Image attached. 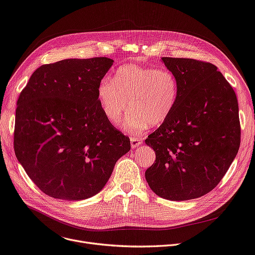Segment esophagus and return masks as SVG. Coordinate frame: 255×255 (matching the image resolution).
<instances>
[{
    "label": "esophagus",
    "instance_id": "34e87169",
    "mask_svg": "<svg viewBox=\"0 0 255 255\" xmlns=\"http://www.w3.org/2000/svg\"><path fill=\"white\" fill-rule=\"evenodd\" d=\"M130 142H131V148L135 149L138 145H140L142 143V139L138 138V137H131Z\"/></svg>",
    "mask_w": 255,
    "mask_h": 255
}]
</instances>
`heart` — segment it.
<instances>
[{
    "mask_svg": "<svg viewBox=\"0 0 255 255\" xmlns=\"http://www.w3.org/2000/svg\"><path fill=\"white\" fill-rule=\"evenodd\" d=\"M179 95L176 75L167 69L139 65H125L114 79L104 77L97 89V98L105 118L116 124L131 105L121 127L126 132H142L151 124L165 123L175 110Z\"/></svg>",
    "mask_w": 255,
    "mask_h": 255,
    "instance_id": "b5f03b06",
    "label": "heart"
}]
</instances>
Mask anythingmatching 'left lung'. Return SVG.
<instances>
[{
	"instance_id": "left-lung-1",
	"label": "left lung",
	"mask_w": 255,
	"mask_h": 255,
	"mask_svg": "<svg viewBox=\"0 0 255 255\" xmlns=\"http://www.w3.org/2000/svg\"><path fill=\"white\" fill-rule=\"evenodd\" d=\"M162 61L178 79L179 95L168 120L145 139L156 160L144 177L160 197L193 199L215 188L237 156L238 100L215 65L185 58Z\"/></svg>"
}]
</instances>
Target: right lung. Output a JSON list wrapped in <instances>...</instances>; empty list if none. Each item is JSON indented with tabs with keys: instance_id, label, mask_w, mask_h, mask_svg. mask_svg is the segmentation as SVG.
Wrapping results in <instances>:
<instances>
[{
	"instance_id": "1",
	"label": "right lung",
	"mask_w": 255,
	"mask_h": 255,
	"mask_svg": "<svg viewBox=\"0 0 255 255\" xmlns=\"http://www.w3.org/2000/svg\"><path fill=\"white\" fill-rule=\"evenodd\" d=\"M114 60L66 59L40 66L17 100L14 151L46 195L80 200L109 181L130 140L102 113L100 80Z\"/></svg>"
}]
</instances>
